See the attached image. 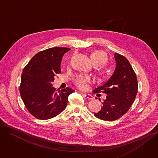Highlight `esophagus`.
<instances>
[{
  "label": "esophagus",
  "mask_w": 158,
  "mask_h": 158,
  "mask_svg": "<svg viewBox=\"0 0 158 158\" xmlns=\"http://www.w3.org/2000/svg\"><path fill=\"white\" fill-rule=\"evenodd\" d=\"M83 96H84L85 98H88V99H89V100L94 99V97H93L92 95H91L90 94H83Z\"/></svg>",
  "instance_id": "esophagus-1"
}]
</instances>
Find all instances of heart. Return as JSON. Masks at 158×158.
<instances>
[{
	"instance_id": "obj_1",
	"label": "heart",
	"mask_w": 158,
	"mask_h": 158,
	"mask_svg": "<svg viewBox=\"0 0 158 158\" xmlns=\"http://www.w3.org/2000/svg\"><path fill=\"white\" fill-rule=\"evenodd\" d=\"M91 60L95 66L104 65L107 61L106 54L100 50H97L92 52ZM90 80V78L89 76L83 75H78L74 78V82L81 89H85Z\"/></svg>"
}]
</instances>
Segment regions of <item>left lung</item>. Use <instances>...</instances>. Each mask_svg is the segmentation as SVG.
<instances>
[{"label":"left lung","mask_w":158,"mask_h":158,"mask_svg":"<svg viewBox=\"0 0 158 158\" xmlns=\"http://www.w3.org/2000/svg\"><path fill=\"white\" fill-rule=\"evenodd\" d=\"M115 71L109 80L94 90L107 94L101 110L94 115L103 120L114 121L123 116L133 103L138 90L136 75L129 61L115 52Z\"/></svg>","instance_id":"obj_1"}]
</instances>
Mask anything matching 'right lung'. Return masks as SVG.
I'll return each mask as SVG.
<instances>
[{"mask_svg": "<svg viewBox=\"0 0 158 158\" xmlns=\"http://www.w3.org/2000/svg\"><path fill=\"white\" fill-rule=\"evenodd\" d=\"M70 50L55 47L35 55L24 68L20 95L27 110L36 118L47 120L60 114L66 107L68 96L74 90L69 87L56 92L52 82L60 73L62 58Z\"/></svg>", "mask_w": 158, "mask_h": 158, "instance_id": "right-lung-1", "label": "right lung"}]
</instances>
